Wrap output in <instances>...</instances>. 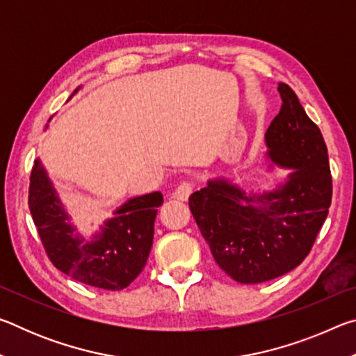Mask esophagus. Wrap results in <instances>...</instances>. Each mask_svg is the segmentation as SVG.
<instances>
[{"label": "esophagus", "mask_w": 356, "mask_h": 356, "mask_svg": "<svg viewBox=\"0 0 356 356\" xmlns=\"http://www.w3.org/2000/svg\"><path fill=\"white\" fill-rule=\"evenodd\" d=\"M191 191H193V184L182 182L176 186V190L172 191V197L179 201H186L188 200V196L191 195Z\"/></svg>", "instance_id": "1"}]
</instances>
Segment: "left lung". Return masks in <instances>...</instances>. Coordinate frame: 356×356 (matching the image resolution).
Listing matches in <instances>:
<instances>
[{"instance_id": "left-lung-1", "label": "left lung", "mask_w": 356, "mask_h": 356, "mask_svg": "<svg viewBox=\"0 0 356 356\" xmlns=\"http://www.w3.org/2000/svg\"><path fill=\"white\" fill-rule=\"evenodd\" d=\"M281 111L265 131L267 159L289 170L272 190L246 191L225 177L210 179L188 206L222 272L257 284L305 261L327 220L331 174L327 144L317 125L284 83Z\"/></svg>"}]
</instances>
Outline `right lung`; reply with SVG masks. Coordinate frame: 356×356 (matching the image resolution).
Listing matches in <instances>:
<instances>
[{
	"instance_id": "1",
	"label": "right lung",
	"mask_w": 356,
	"mask_h": 356,
	"mask_svg": "<svg viewBox=\"0 0 356 356\" xmlns=\"http://www.w3.org/2000/svg\"><path fill=\"white\" fill-rule=\"evenodd\" d=\"M28 204L47 254L58 270L88 286L122 291L147 262L156 207L163 204V195L154 191L130 197L114 210L111 218L102 222L99 231L84 237L72 221L40 159H35Z\"/></svg>"
}]
</instances>
